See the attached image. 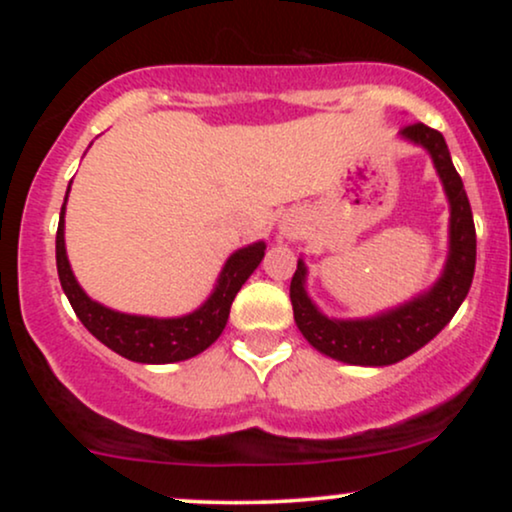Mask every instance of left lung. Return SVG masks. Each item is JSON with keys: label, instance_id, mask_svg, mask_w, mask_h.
Wrapping results in <instances>:
<instances>
[{"label": "left lung", "instance_id": "left-lung-1", "mask_svg": "<svg viewBox=\"0 0 512 512\" xmlns=\"http://www.w3.org/2000/svg\"><path fill=\"white\" fill-rule=\"evenodd\" d=\"M402 134L411 142L426 146L450 199V257L438 284L416 301L373 320H327L305 296L303 262H298L291 279L293 317L303 337L325 356L354 366H390L419 351L452 320L474 279L477 231L462 178L452 166L448 144L438 129L424 122H411Z\"/></svg>", "mask_w": 512, "mask_h": 512}]
</instances>
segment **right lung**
Wrapping results in <instances>:
<instances>
[{"mask_svg": "<svg viewBox=\"0 0 512 512\" xmlns=\"http://www.w3.org/2000/svg\"><path fill=\"white\" fill-rule=\"evenodd\" d=\"M69 192V190H67ZM67 202V199H64ZM57 274L60 284L72 303L76 317L98 342H103L115 354L137 363H175L202 354L219 339L231 313V303L240 291V286L255 272L264 257V243L248 245V248L233 252L223 267L219 286L211 298L192 315L175 317V320H156V317H137L115 313L103 308L81 291L76 284L72 269H69L67 252H64V204L57 226Z\"/></svg>", "mask_w": 512, "mask_h": 512, "instance_id": "right-lung-1", "label": "right lung"}]
</instances>
